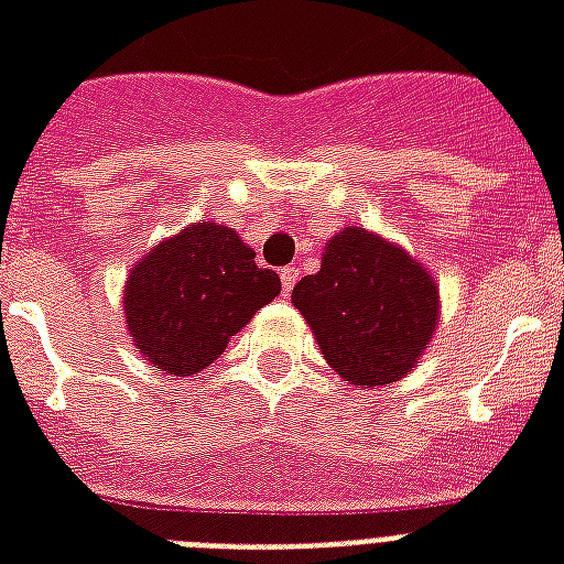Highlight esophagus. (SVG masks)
Masks as SVG:
<instances>
[{
	"instance_id": "1",
	"label": "esophagus",
	"mask_w": 564,
	"mask_h": 564,
	"mask_svg": "<svg viewBox=\"0 0 564 564\" xmlns=\"http://www.w3.org/2000/svg\"><path fill=\"white\" fill-rule=\"evenodd\" d=\"M281 283H283V295H290L292 286L299 283V269H295V265H286V269H281Z\"/></svg>"
}]
</instances>
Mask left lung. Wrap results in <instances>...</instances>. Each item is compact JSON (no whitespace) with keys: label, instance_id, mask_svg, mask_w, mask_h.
Listing matches in <instances>:
<instances>
[{"label":"left lung","instance_id":"obj_1","mask_svg":"<svg viewBox=\"0 0 564 564\" xmlns=\"http://www.w3.org/2000/svg\"><path fill=\"white\" fill-rule=\"evenodd\" d=\"M292 304L327 366L357 389L415 371L442 316L438 283L424 263L357 225L327 239L322 269L295 283Z\"/></svg>","mask_w":564,"mask_h":564}]
</instances>
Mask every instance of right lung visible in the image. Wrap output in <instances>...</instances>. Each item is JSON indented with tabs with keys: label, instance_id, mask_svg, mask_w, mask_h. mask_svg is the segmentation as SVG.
Segmentation results:
<instances>
[{
	"label": "right lung",
	"instance_id": "1",
	"mask_svg": "<svg viewBox=\"0 0 564 564\" xmlns=\"http://www.w3.org/2000/svg\"><path fill=\"white\" fill-rule=\"evenodd\" d=\"M281 295V278L254 263L237 230L193 221L134 263L122 290L131 345L154 369L198 375L219 360L230 336Z\"/></svg>",
	"mask_w": 564,
	"mask_h": 564
}]
</instances>
